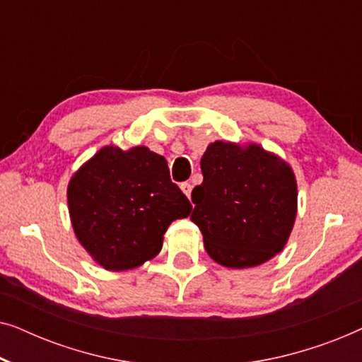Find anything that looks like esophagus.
Returning <instances> with one entry per match:
<instances>
[{
	"mask_svg": "<svg viewBox=\"0 0 362 362\" xmlns=\"http://www.w3.org/2000/svg\"><path fill=\"white\" fill-rule=\"evenodd\" d=\"M181 191L185 192V194H186L187 197H189V196H191V191H192V187H191L189 182H182V185H181Z\"/></svg>",
	"mask_w": 362,
	"mask_h": 362,
	"instance_id": "obj_1",
	"label": "esophagus"
}]
</instances>
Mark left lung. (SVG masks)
I'll use <instances>...</instances> for the list:
<instances>
[{"instance_id":"left-lung-1","label":"left lung","mask_w":362,"mask_h":362,"mask_svg":"<svg viewBox=\"0 0 362 362\" xmlns=\"http://www.w3.org/2000/svg\"><path fill=\"white\" fill-rule=\"evenodd\" d=\"M204 176L192 189L191 221L209 257L227 269L274 259L296 219V177L279 155L257 143L214 141L201 158Z\"/></svg>"}]
</instances>
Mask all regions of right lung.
Here are the masks:
<instances>
[{
	"mask_svg": "<svg viewBox=\"0 0 362 362\" xmlns=\"http://www.w3.org/2000/svg\"><path fill=\"white\" fill-rule=\"evenodd\" d=\"M67 204L77 240L105 270L155 259L173 221L191 202L171 181L165 158L146 146H103L74 173Z\"/></svg>",
	"mask_w": 362,
	"mask_h": 362,
	"instance_id": "add662e5",
	"label": "right lung"
}]
</instances>
